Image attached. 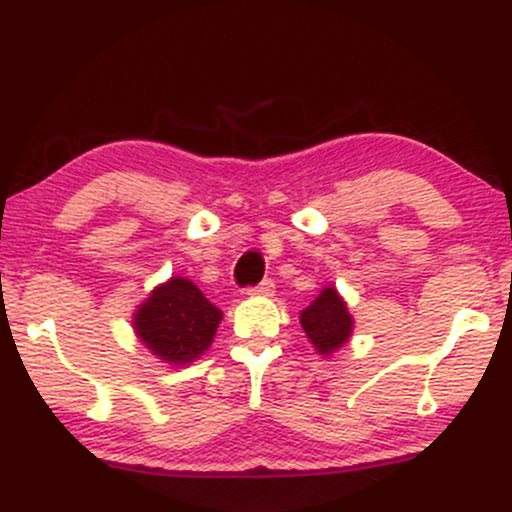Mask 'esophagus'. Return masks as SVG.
Segmentation results:
<instances>
[{"mask_svg": "<svg viewBox=\"0 0 512 512\" xmlns=\"http://www.w3.org/2000/svg\"><path fill=\"white\" fill-rule=\"evenodd\" d=\"M274 293V281L272 279H264L257 286H252L250 296H272Z\"/></svg>", "mask_w": 512, "mask_h": 512, "instance_id": "obj_1", "label": "esophagus"}]
</instances>
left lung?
Wrapping results in <instances>:
<instances>
[{"label": "left lung", "mask_w": 512, "mask_h": 512, "mask_svg": "<svg viewBox=\"0 0 512 512\" xmlns=\"http://www.w3.org/2000/svg\"><path fill=\"white\" fill-rule=\"evenodd\" d=\"M301 325L317 354L330 356L349 342L354 332V317L349 315V308L337 289L327 286L308 308L301 310Z\"/></svg>", "instance_id": "left-lung-1"}]
</instances>
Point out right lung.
<instances>
[{"instance_id":"add662e5","label":"right lung","mask_w":512,"mask_h":512,"mask_svg":"<svg viewBox=\"0 0 512 512\" xmlns=\"http://www.w3.org/2000/svg\"><path fill=\"white\" fill-rule=\"evenodd\" d=\"M221 317L190 279L170 276L139 305L132 325L151 354L170 366H187L214 342Z\"/></svg>"}]
</instances>
